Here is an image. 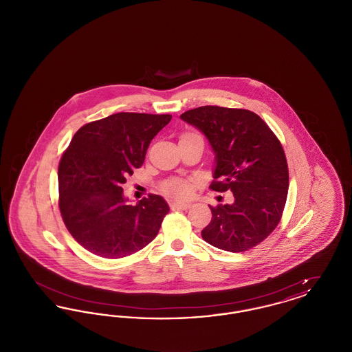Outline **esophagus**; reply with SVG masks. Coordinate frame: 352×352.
<instances>
[{
    "label": "esophagus",
    "instance_id": "esophagus-1",
    "mask_svg": "<svg viewBox=\"0 0 352 352\" xmlns=\"http://www.w3.org/2000/svg\"><path fill=\"white\" fill-rule=\"evenodd\" d=\"M191 207L190 203H184V201H171L170 203V208L171 210H177V211H181V210H188Z\"/></svg>",
    "mask_w": 352,
    "mask_h": 352
}]
</instances>
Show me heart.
Returning a JSON list of instances; mask_svg holds the SVG:
<instances>
[{"label": "heart", "mask_w": 352, "mask_h": 352, "mask_svg": "<svg viewBox=\"0 0 352 352\" xmlns=\"http://www.w3.org/2000/svg\"><path fill=\"white\" fill-rule=\"evenodd\" d=\"M194 132H186V133L181 135L182 137H188V135H195ZM161 190L173 198H186L190 195L191 192V184L186 179H181V178H173L168 179L166 182H164L161 186Z\"/></svg>", "instance_id": "b5f03b06"}]
</instances>
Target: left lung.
Returning <instances> with one entry per match:
<instances>
[{
	"label": "left lung",
	"mask_w": 352,
	"mask_h": 352,
	"mask_svg": "<svg viewBox=\"0 0 352 352\" xmlns=\"http://www.w3.org/2000/svg\"><path fill=\"white\" fill-rule=\"evenodd\" d=\"M206 134L217 154L210 188L232 191V204L210 206L201 231L208 244L228 252L258 245L283 218L289 170L283 145L268 124L248 109L204 105L181 115Z\"/></svg>",
	"instance_id": "left-lung-1"
}]
</instances>
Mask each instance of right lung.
<instances>
[{"mask_svg": "<svg viewBox=\"0 0 352 352\" xmlns=\"http://www.w3.org/2000/svg\"><path fill=\"white\" fill-rule=\"evenodd\" d=\"M171 115L120 112L83 125L58 166L59 210L68 232L85 250L121 258L157 236L168 206L149 194L126 204L121 184L141 168L154 135Z\"/></svg>", "mask_w": 352, "mask_h": 352, "instance_id": "right-lung-1", "label": "right lung"}]
</instances>
